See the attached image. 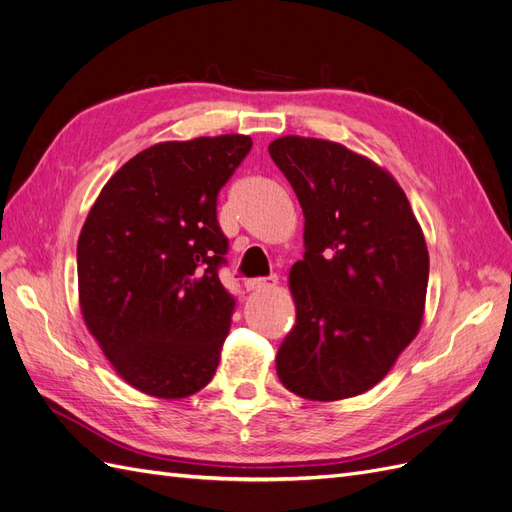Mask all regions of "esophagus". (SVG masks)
I'll return each instance as SVG.
<instances>
[{"label": "esophagus", "mask_w": 512, "mask_h": 512, "mask_svg": "<svg viewBox=\"0 0 512 512\" xmlns=\"http://www.w3.org/2000/svg\"><path fill=\"white\" fill-rule=\"evenodd\" d=\"M275 282H277L275 275H271V277H252V280L245 282V288L252 290V292H256V290H267V288L275 286Z\"/></svg>", "instance_id": "esophagus-1"}]
</instances>
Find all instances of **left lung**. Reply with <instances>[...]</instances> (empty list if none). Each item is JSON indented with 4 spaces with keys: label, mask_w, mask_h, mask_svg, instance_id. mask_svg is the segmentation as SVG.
<instances>
[{
    "label": "left lung",
    "mask_w": 512,
    "mask_h": 512,
    "mask_svg": "<svg viewBox=\"0 0 512 512\" xmlns=\"http://www.w3.org/2000/svg\"><path fill=\"white\" fill-rule=\"evenodd\" d=\"M269 153L305 215V254L290 269L297 322L277 350V376L305 399L361 395L423 322V230L397 181L344 145L284 136Z\"/></svg>",
    "instance_id": "left-lung-1"
}]
</instances>
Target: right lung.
<instances>
[{
  "mask_svg": "<svg viewBox=\"0 0 512 512\" xmlns=\"http://www.w3.org/2000/svg\"><path fill=\"white\" fill-rule=\"evenodd\" d=\"M252 149L243 134L160 143L108 179L76 247L87 329L134 389L179 399L220 363L235 301L220 282L218 194Z\"/></svg>",
  "mask_w": 512,
  "mask_h": 512,
  "instance_id": "add662e5",
  "label": "right lung"
}]
</instances>
